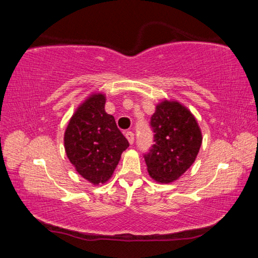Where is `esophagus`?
<instances>
[{
    "instance_id": "34e87169",
    "label": "esophagus",
    "mask_w": 258,
    "mask_h": 258,
    "mask_svg": "<svg viewBox=\"0 0 258 258\" xmlns=\"http://www.w3.org/2000/svg\"><path fill=\"white\" fill-rule=\"evenodd\" d=\"M125 137H126V139L128 140V142L131 143V145H133V143H134V133L133 132H126Z\"/></svg>"
}]
</instances>
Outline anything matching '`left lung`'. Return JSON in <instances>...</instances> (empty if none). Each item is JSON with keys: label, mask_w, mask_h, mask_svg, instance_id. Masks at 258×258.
<instances>
[{"label": "left lung", "mask_w": 258, "mask_h": 258, "mask_svg": "<svg viewBox=\"0 0 258 258\" xmlns=\"http://www.w3.org/2000/svg\"><path fill=\"white\" fill-rule=\"evenodd\" d=\"M151 149L145 156L148 173L156 182L176 181L195 163L203 135L195 116L177 101L164 100L151 116Z\"/></svg>", "instance_id": "obj_1"}]
</instances>
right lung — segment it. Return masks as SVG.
I'll return each instance as SVG.
<instances>
[{
  "mask_svg": "<svg viewBox=\"0 0 258 258\" xmlns=\"http://www.w3.org/2000/svg\"><path fill=\"white\" fill-rule=\"evenodd\" d=\"M106 97L91 94L72 116L64 132V150L77 173L92 184L107 182L130 143L104 110Z\"/></svg>",
  "mask_w": 258,
  "mask_h": 258,
  "instance_id": "1",
  "label": "right lung"
}]
</instances>
